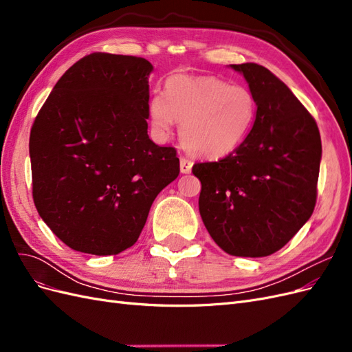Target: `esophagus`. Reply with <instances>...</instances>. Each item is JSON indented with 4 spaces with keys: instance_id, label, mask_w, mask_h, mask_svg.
Returning a JSON list of instances; mask_svg holds the SVG:
<instances>
[{
    "instance_id": "34e87169",
    "label": "esophagus",
    "mask_w": 352,
    "mask_h": 352,
    "mask_svg": "<svg viewBox=\"0 0 352 352\" xmlns=\"http://www.w3.org/2000/svg\"><path fill=\"white\" fill-rule=\"evenodd\" d=\"M192 162H190L189 158L186 157H180V172L182 173H190V170H192Z\"/></svg>"
}]
</instances>
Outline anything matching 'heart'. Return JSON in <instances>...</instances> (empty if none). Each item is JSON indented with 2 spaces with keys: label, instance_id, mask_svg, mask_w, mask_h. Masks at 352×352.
<instances>
[{
  "label": "heart",
  "instance_id": "1",
  "mask_svg": "<svg viewBox=\"0 0 352 352\" xmlns=\"http://www.w3.org/2000/svg\"><path fill=\"white\" fill-rule=\"evenodd\" d=\"M150 122L160 138L180 123V141L195 157L217 160L232 154L247 140L257 114L254 95L212 76L176 74L166 82V95L150 101Z\"/></svg>",
  "mask_w": 352,
  "mask_h": 352
}]
</instances>
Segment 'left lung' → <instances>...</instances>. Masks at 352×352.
<instances>
[{
  "instance_id": "obj_1",
  "label": "left lung",
  "mask_w": 352,
  "mask_h": 352,
  "mask_svg": "<svg viewBox=\"0 0 352 352\" xmlns=\"http://www.w3.org/2000/svg\"><path fill=\"white\" fill-rule=\"evenodd\" d=\"M247 79L257 114L238 150L197 163L199 214L219 247L236 257H265L311 217L322 140L314 117L274 74L255 63L232 65Z\"/></svg>"
}]
</instances>
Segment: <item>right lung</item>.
<instances>
[{"mask_svg":"<svg viewBox=\"0 0 352 352\" xmlns=\"http://www.w3.org/2000/svg\"><path fill=\"white\" fill-rule=\"evenodd\" d=\"M153 65L94 52L63 74L32 124V195L74 251L116 255L140 238L160 190L179 176L173 146L148 136Z\"/></svg>","mask_w":352,"mask_h":352,"instance_id":"obj_1","label":"right lung"}]
</instances>
